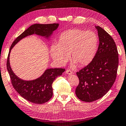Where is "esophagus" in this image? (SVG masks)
<instances>
[{
	"instance_id": "34e87169",
	"label": "esophagus",
	"mask_w": 126,
	"mask_h": 126,
	"mask_svg": "<svg viewBox=\"0 0 126 126\" xmlns=\"http://www.w3.org/2000/svg\"><path fill=\"white\" fill-rule=\"evenodd\" d=\"M65 73H66V74H68V75H71V74H73V71L70 70H69V69H68V70H66Z\"/></svg>"
}]
</instances>
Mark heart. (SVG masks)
Instances as JSON below:
<instances>
[{
  "mask_svg": "<svg viewBox=\"0 0 126 126\" xmlns=\"http://www.w3.org/2000/svg\"><path fill=\"white\" fill-rule=\"evenodd\" d=\"M98 43V37L94 32L68 29L59 36L57 45L51 46V56L60 65L65 64L69 56L74 64L83 66L88 64L94 57Z\"/></svg>",
  "mask_w": 126,
  "mask_h": 126,
  "instance_id": "b5f03b06",
  "label": "heart"
}]
</instances>
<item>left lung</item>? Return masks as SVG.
Here are the masks:
<instances>
[{
    "label": "left lung",
    "mask_w": 126,
    "mask_h": 126,
    "mask_svg": "<svg viewBox=\"0 0 126 126\" xmlns=\"http://www.w3.org/2000/svg\"><path fill=\"white\" fill-rule=\"evenodd\" d=\"M97 29L99 44L90 63L76 73L79 83L75 90L79 99L91 102L103 97L116 78L119 53L114 39L99 26Z\"/></svg>",
    "instance_id": "1"
}]
</instances>
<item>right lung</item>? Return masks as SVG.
Instances as JSON below:
<instances>
[{
    "label": "right lung",
    "instance_id": "1",
    "mask_svg": "<svg viewBox=\"0 0 126 126\" xmlns=\"http://www.w3.org/2000/svg\"><path fill=\"white\" fill-rule=\"evenodd\" d=\"M58 23L34 24L30 26L14 41L10 48L7 59L6 67L12 85L21 97L34 104H43L50 100L53 95L52 85L55 79L65 70L63 68L47 69L40 78L31 81L22 80L15 74L10 65V53L13 47L25 37L35 34L48 38L53 32L57 29Z\"/></svg>",
    "mask_w": 126,
    "mask_h": 126
}]
</instances>
